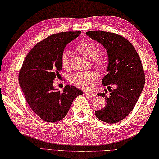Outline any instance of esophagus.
<instances>
[{
	"mask_svg": "<svg viewBox=\"0 0 159 159\" xmlns=\"http://www.w3.org/2000/svg\"><path fill=\"white\" fill-rule=\"evenodd\" d=\"M85 94L87 96L90 97H94L95 96H96V94H95L94 93H93V92H86Z\"/></svg>",
	"mask_w": 159,
	"mask_h": 159,
	"instance_id": "esophagus-1",
	"label": "esophagus"
}]
</instances>
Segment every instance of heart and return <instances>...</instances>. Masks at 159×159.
<instances>
[{
    "instance_id": "1",
    "label": "heart",
    "mask_w": 159,
    "mask_h": 159,
    "mask_svg": "<svg viewBox=\"0 0 159 159\" xmlns=\"http://www.w3.org/2000/svg\"><path fill=\"white\" fill-rule=\"evenodd\" d=\"M77 50L89 60H94L99 57L101 51L97 46L92 42H83L77 46ZM70 56L68 51H63L61 56V65L63 69H67L70 66ZM96 64L99 67L104 66V62L101 59L96 60ZM97 74L92 71L79 72L73 74L71 82L74 85L83 89H91L94 86L97 80Z\"/></svg>"
}]
</instances>
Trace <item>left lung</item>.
Masks as SVG:
<instances>
[{
    "label": "left lung",
    "instance_id": "left-lung-1",
    "mask_svg": "<svg viewBox=\"0 0 159 159\" xmlns=\"http://www.w3.org/2000/svg\"><path fill=\"white\" fill-rule=\"evenodd\" d=\"M86 34L102 44L107 52L108 74L102 84L117 86L108 89L109 94L107 90L97 94L105 97L107 103L103 109L95 111V115L102 122L117 123L134 109L145 85L140 58L131 43L119 34L101 30L88 31Z\"/></svg>",
    "mask_w": 159,
    "mask_h": 159
}]
</instances>
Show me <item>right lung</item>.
<instances>
[{
  "mask_svg": "<svg viewBox=\"0 0 159 159\" xmlns=\"http://www.w3.org/2000/svg\"><path fill=\"white\" fill-rule=\"evenodd\" d=\"M81 33L62 32L34 46L25 57L19 74L20 87L30 108L42 120L57 122L64 118L74 99L83 92L73 85L61 92L53 80L62 70L61 56L66 45Z\"/></svg>",
  "mask_w": 159,
  "mask_h": 159,
  "instance_id": "1",
  "label": "right lung"
}]
</instances>
